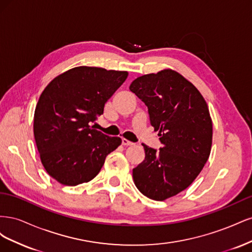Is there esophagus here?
Instances as JSON below:
<instances>
[{
  "label": "esophagus",
  "mask_w": 252,
  "mask_h": 252,
  "mask_svg": "<svg viewBox=\"0 0 252 252\" xmlns=\"http://www.w3.org/2000/svg\"><path fill=\"white\" fill-rule=\"evenodd\" d=\"M122 144H123L124 146H131V145H133L132 142L128 141V140H126V139H122Z\"/></svg>",
  "instance_id": "obj_1"
}]
</instances>
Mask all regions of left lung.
<instances>
[{
    "instance_id": "1",
    "label": "left lung",
    "mask_w": 252,
    "mask_h": 252,
    "mask_svg": "<svg viewBox=\"0 0 252 252\" xmlns=\"http://www.w3.org/2000/svg\"><path fill=\"white\" fill-rule=\"evenodd\" d=\"M131 93L148 108L162 147L142 144L145 159L133 168L134 184L151 200L164 201L185 190L202 171L212 144V121L193 84L171 69L136 78Z\"/></svg>"
}]
</instances>
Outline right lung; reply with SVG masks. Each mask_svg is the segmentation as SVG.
Instances as JSON below:
<instances>
[{"label":"right lung","mask_w":252,"mask_h":252,"mask_svg":"<svg viewBox=\"0 0 252 252\" xmlns=\"http://www.w3.org/2000/svg\"><path fill=\"white\" fill-rule=\"evenodd\" d=\"M127 71L80 66L53 79L42 93L33 118L41 162L51 178L67 186L93 180L122 140L91 123L127 79Z\"/></svg>","instance_id":"right-lung-1"}]
</instances>
